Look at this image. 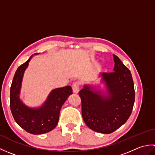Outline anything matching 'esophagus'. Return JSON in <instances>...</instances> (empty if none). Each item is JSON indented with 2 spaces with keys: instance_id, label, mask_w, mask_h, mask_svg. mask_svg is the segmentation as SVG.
Instances as JSON below:
<instances>
[{
  "instance_id": "1",
  "label": "esophagus",
  "mask_w": 155,
  "mask_h": 155,
  "mask_svg": "<svg viewBox=\"0 0 155 155\" xmlns=\"http://www.w3.org/2000/svg\"><path fill=\"white\" fill-rule=\"evenodd\" d=\"M72 91L74 93H78V91H79V84L77 82H75L73 84H72Z\"/></svg>"
}]
</instances>
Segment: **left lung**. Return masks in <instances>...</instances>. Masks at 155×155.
I'll return each mask as SVG.
<instances>
[{
  "instance_id": "left-lung-1",
  "label": "left lung",
  "mask_w": 155,
  "mask_h": 155,
  "mask_svg": "<svg viewBox=\"0 0 155 155\" xmlns=\"http://www.w3.org/2000/svg\"><path fill=\"white\" fill-rule=\"evenodd\" d=\"M113 72L99 75L106 87V93L89 84H84L78 93L85 124L103 134L113 133L126 123L135 98L130 71L117 56L113 54Z\"/></svg>"
}]
</instances>
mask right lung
Masks as SVG:
<instances>
[{
  "label": "right lung",
  "mask_w": 155,
  "mask_h": 155,
  "mask_svg": "<svg viewBox=\"0 0 155 155\" xmlns=\"http://www.w3.org/2000/svg\"><path fill=\"white\" fill-rule=\"evenodd\" d=\"M32 56L20 66L15 72L10 91V107L14 119L20 127L31 134H41L57 127L61 107L72 94V90L71 86L53 89L39 107L31 108L23 103L20 98L22 81Z\"/></svg>",
  "instance_id": "obj_1"
}]
</instances>
